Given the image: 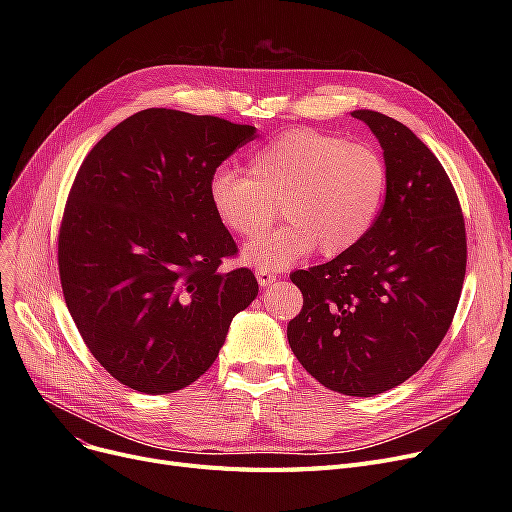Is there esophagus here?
Returning a JSON list of instances; mask_svg holds the SVG:
<instances>
[{"label": "esophagus", "instance_id": "1", "mask_svg": "<svg viewBox=\"0 0 512 512\" xmlns=\"http://www.w3.org/2000/svg\"><path fill=\"white\" fill-rule=\"evenodd\" d=\"M255 276H257V282H259L261 288H267V286L276 282V276H274L270 270H259V267H257Z\"/></svg>", "mask_w": 512, "mask_h": 512}]
</instances>
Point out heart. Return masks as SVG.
Instances as JSON below:
<instances>
[{
  "label": "heart",
  "instance_id": "b5f03b06",
  "mask_svg": "<svg viewBox=\"0 0 512 512\" xmlns=\"http://www.w3.org/2000/svg\"><path fill=\"white\" fill-rule=\"evenodd\" d=\"M388 191L382 153L330 132L292 128L249 157L247 176L218 170L207 186L218 222L238 238H255L276 215L286 220L242 251L259 270H282L319 247L340 255L369 232Z\"/></svg>",
  "mask_w": 512,
  "mask_h": 512
}]
</instances>
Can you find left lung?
<instances>
[{"instance_id": "obj_1", "label": "left lung", "mask_w": 512, "mask_h": 512, "mask_svg": "<svg viewBox=\"0 0 512 512\" xmlns=\"http://www.w3.org/2000/svg\"><path fill=\"white\" fill-rule=\"evenodd\" d=\"M351 116L384 149V207L355 247L290 274L303 309L286 334L319 384L373 396L409 380L446 336L463 290L467 236L448 174L413 130L380 112Z\"/></svg>"}]
</instances>
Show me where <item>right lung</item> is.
I'll list each match as a JSON object with an SVG mask.
<instances>
[{
  "mask_svg": "<svg viewBox=\"0 0 512 512\" xmlns=\"http://www.w3.org/2000/svg\"><path fill=\"white\" fill-rule=\"evenodd\" d=\"M255 126L151 107L89 151L58 238L68 311L120 384L168 394L213 365L232 317L259 284L209 205L207 186Z\"/></svg>",
  "mask_w": 512,
  "mask_h": 512,
  "instance_id": "1",
  "label": "right lung"
}]
</instances>
